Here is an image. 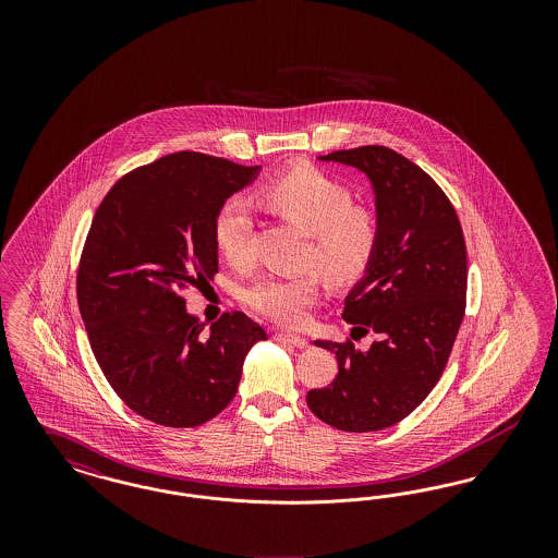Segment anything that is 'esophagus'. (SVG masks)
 I'll list each match as a JSON object with an SVG mask.
<instances>
[{"instance_id":"obj_1","label":"esophagus","mask_w":558,"mask_h":558,"mask_svg":"<svg viewBox=\"0 0 558 558\" xmlns=\"http://www.w3.org/2000/svg\"><path fill=\"white\" fill-rule=\"evenodd\" d=\"M271 339H274V341H280V343H289V345L299 347V349H305V347L310 345V341H307L305 337H296V335H291V332H274Z\"/></svg>"}]
</instances>
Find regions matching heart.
Listing matches in <instances>:
<instances>
[{"label":"heart","mask_w":558,"mask_h":558,"mask_svg":"<svg viewBox=\"0 0 558 558\" xmlns=\"http://www.w3.org/2000/svg\"><path fill=\"white\" fill-rule=\"evenodd\" d=\"M257 198L312 234L307 264L319 267L328 282L343 287L360 280L378 248V221L368 209L353 205L349 187L314 167H296L267 180ZM253 207L244 196L228 198L213 221L219 255L234 267L253 259ZM318 269L294 276L267 274L244 291V303L280 326H301L319 294Z\"/></svg>","instance_id":"b5f03b06"}]
</instances>
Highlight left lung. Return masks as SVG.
<instances>
[{
  "label": "left lung",
  "instance_id": "obj_1",
  "mask_svg": "<svg viewBox=\"0 0 558 558\" xmlns=\"http://www.w3.org/2000/svg\"><path fill=\"white\" fill-rule=\"evenodd\" d=\"M319 159L357 167L374 186L378 248L343 318L355 341L371 332L376 341L368 351L351 339L316 341L339 372L307 393V405L339 430H380L412 414L448 366L466 310L464 234L446 192L396 150L360 146Z\"/></svg>",
  "mask_w": 558,
  "mask_h": 558
}]
</instances>
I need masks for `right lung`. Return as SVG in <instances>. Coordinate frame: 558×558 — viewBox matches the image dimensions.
I'll return each instance as SVG.
<instances>
[{
  "mask_svg": "<svg viewBox=\"0 0 558 558\" xmlns=\"http://www.w3.org/2000/svg\"><path fill=\"white\" fill-rule=\"evenodd\" d=\"M257 169L173 153L117 180L92 219L77 269L81 318L108 385L150 423L215 418L239 391L246 351L267 339L242 312L203 337L182 296L217 274L215 215Z\"/></svg>",
  "mask_w": 558,
  "mask_h": 558,
  "instance_id": "1",
  "label": "right lung"
}]
</instances>
